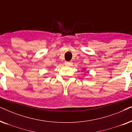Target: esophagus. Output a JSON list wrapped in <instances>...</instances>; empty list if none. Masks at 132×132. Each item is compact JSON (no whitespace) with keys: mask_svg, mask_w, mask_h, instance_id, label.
I'll list each match as a JSON object with an SVG mask.
<instances>
[{"mask_svg":"<svg viewBox=\"0 0 132 132\" xmlns=\"http://www.w3.org/2000/svg\"><path fill=\"white\" fill-rule=\"evenodd\" d=\"M65 64L66 65H69V66H71L72 64H73V62H71V61H70V62H65Z\"/></svg>","mask_w":132,"mask_h":132,"instance_id":"34e87169","label":"esophagus"}]
</instances>
